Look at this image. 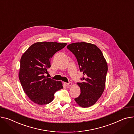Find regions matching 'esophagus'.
<instances>
[{"instance_id": "obj_1", "label": "esophagus", "mask_w": 134, "mask_h": 134, "mask_svg": "<svg viewBox=\"0 0 134 134\" xmlns=\"http://www.w3.org/2000/svg\"><path fill=\"white\" fill-rule=\"evenodd\" d=\"M64 84H65L66 86H68V87H69V86H71L72 85V83H71V82H68V83L65 82V83H64Z\"/></svg>"}]
</instances>
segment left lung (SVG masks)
<instances>
[{
  "mask_svg": "<svg viewBox=\"0 0 134 134\" xmlns=\"http://www.w3.org/2000/svg\"><path fill=\"white\" fill-rule=\"evenodd\" d=\"M76 56L83 77L80 95L75 99L82 108L92 106L102 95L105 86L108 65L101 51L94 44L85 42L71 43L67 46Z\"/></svg>",
  "mask_w": 134,
  "mask_h": 134,
  "instance_id": "obj_1",
  "label": "left lung"
}]
</instances>
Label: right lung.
Masks as SVG:
<instances>
[{
  "mask_svg": "<svg viewBox=\"0 0 134 134\" xmlns=\"http://www.w3.org/2000/svg\"><path fill=\"white\" fill-rule=\"evenodd\" d=\"M66 43L36 42L23 54L20 61L19 79L29 98L38 105L51 103L54 94L63 88L62 83L44 76L51 67V59Z\"/></svg>",
  "mask_w": 134,
  "mask_h": 134,
  "instance_id": "1",
  "label": "right lung"
}]
</instances>
